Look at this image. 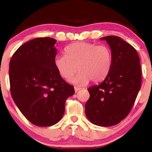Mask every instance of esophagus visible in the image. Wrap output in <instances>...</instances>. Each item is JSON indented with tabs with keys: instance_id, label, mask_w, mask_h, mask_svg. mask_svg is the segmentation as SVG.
I'll list each match as a JSON object with an SVG mask.
<instances>
[{
	"instance_id": "1",
	"label": "esophagus",
	"mask_w": 152,
	"mask_h": 152,
	"mask_svg": "<svg viewBox=\"0 0 152 152\" xmlns=\"http://www.w3.org/2000/svg\"><path fill=\"white\" fill-rule=\"evenodd\" d=\"M80 89H81V88H79V87H76V86L74 87V90H75V92H76V93L78 91H79Z\"/></svg>"
}]
</instances>
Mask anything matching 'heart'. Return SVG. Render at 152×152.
Returning <instances> with one entry per match:
<instances>
[{"mask_svg": "<svg viewBox=\"0 0 152 152\" xmlns=\"http://www.w3.org/2000/svg\"><path fill=\"white\" fill-rule=\"evenodd\" d=\"M56 68L66 81L71 80L76 85H85L91 80L94 83L104 80L112 65V53L107 46L86 42L76 43L65 48V55L57 56Z\"/></svg>", "mask_w": 152, "mask_h": 152, "instance_id": "obj_1", "label": "heart"}]
</instances>
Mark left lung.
Listing matches in <instances>:
<instances>
[{"mask_svg": "<svg viewBox=\"0 0 152 152\" xmlns=\"http://www.w3.org/2000/svg\"><path fill=\"white\" fill-rule=\"evenodd\" d=\"M109 45L112 65L109 74L99 85L88 88L90 98L85 113L94 124L111 126L129 114L142 84L140 59L137 50L118 36L100 38Z\"/></svg>", "mask_w": 152, "mask_h": 152, "instance_id": "left-lung-1", "label": "left lung"}]
</instances>
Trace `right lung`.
Masks as SVG:
<instances>
[{
  "mask_svg": "<svg viewBox=\"0 0 152 152\" xmlns=\"http://www.w3.org/2000/svg\"><path fill=\"white\" fill-rule=\"evenodd\" d=\"M56 40L36 38L20 46L9 64L10 94L25 117L38 126L61 119L74 86L63 79L54 64Z\"/></svg>",
  "mask_w": 152,
  "mask_h": 152,
  "instance_id": "right-lung-1",
  "label": "right lung"
}]
</instances>
